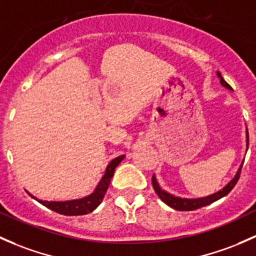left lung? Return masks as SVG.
Here are the masks:
<instances>
[{"label":"left lung","instance_id":"1","mask_svg":"<svg viewBox=\"0 0 256 256\" xmlns=\"http://www.w3.org/2000/svg\"><path fill=\"white\" fill-rule=\"evenodd\" d=\"M216 74H217V77L220 78V84H222L224 88H227V90H232L230 86L228 84V83L226 82L224 80H223V77L220 76V74L218 71H217ZM248 144H249V137H248V128H246V150H248ZM242 166H243V163L240 164L239 169L236 170L234 178H233V179L230 180V182H228V184L226 185L224 188H222V189L218 190L217 192L211 194V195L204 196V198H179V196L173 195V194L166 192V190L160 188V182H158V180H157V178H156V176H152V185H153V189H154L156 194L158 195V198H160V200H162L163 202L166 204V205L172 207V208L176 210V211H192V210H198V208H200V207L210 205V204L214 202V201L220 200V198H224L226 195H228L230 190H232L233 188L236 186V182H238L239 176H240Z\"/></svg>","mask_w":256,"mask_h":256}]
</instances>
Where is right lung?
I'll use <instances>...</instances> for the list:
<instances>
[{
	"mask_svg": "<svg viewBox=\"0 0 256 256\" xmlns=\"http://www.w3.org/2000/svg\"><path fill=\"white\" fill-rule=\"evenodd\" d=\"M124 158H125V154L119 156V157L114 158L112 162L108 164L106 172H104V176H102L100 180H99L96 189L93 190L92 194L84 196V198L67 201H46L40 200V198L32 195L29 192H28V195L30 196L32 198L36 200L38 202L42 204V206L48 207L49 210H52V211L58 212V214H64V216H82V214H90V212H93L96 207L100 205L102 201H103L104 195H106L108 188H109L110 180H112V176H114L115 168L119 166Z\"/></svg>",
	"mask_w": 256,
	"mask_h": 256,
	"instance_id": "1",
	"label": "right lung"
}]
</instances>
